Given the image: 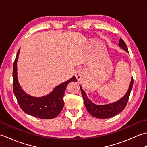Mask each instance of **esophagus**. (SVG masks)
I'll return each mask as SVG.
<instances>
[{
  "label": "esophagus",
  "mask_w": 147,
  "mask_h": 147,
  "mask_svg": "<svg viewBox=\"0 0 147 147\" xmlns=\"http://www.w3.org/2000/svg\"><path fill=\"white\" fill-rule=\"evenodd\" d=\"M82 75H83V71L82 69H78L76 71L75 76L76 78V79L78 80V81L81 80V79L82 78Z\"/></svg>",
  "instance_id": "34e87169"
}]
</instances>
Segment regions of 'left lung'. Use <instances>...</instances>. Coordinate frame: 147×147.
Returning <instances> with one entry per match:
<instances>
[{
    "mask_svg": "<svg viewBox=\"0 0 147 147\" xmlns=\"http://www.w3.org/2000/svg\"><path fill=\"white\" fill-rule=\"evenodd\" d=\"M119 46L121 47V48H123L124 51L128 52V50H127L126 43L122 38H120L119 42ZM133 78H132L131 81L130 82L129 89L127 90L126 95H124L123 98H121L120 100H119L118 101L114 103L102 105H96L92 103L88 99V98L87 97L86 93L83 91L80 85V87L81 89V92H82V96L84 100V103H85V107L89 113L95 117L106 119L113 117L114 115H117L126 107L127 101H128V99L129 97L131 91L133 88Z\"/></svg>",
    "mask_w": 147,
    "mask_h": 147,
    "instance_id": "left-lung-1",
    "label": "left lung"
}]
</instances>
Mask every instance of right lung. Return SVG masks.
I'll use <instances>...</instances> for the list:
<instances>
[{
	"label": "right lung",
	"mask_w": 147,
	"mask_h": 147,
	"mask_svg": "<svg viewBox=\"0 0 147 147\" xmlns=\"http://www.w3.org/2000/svg\"><path fill=\"white\" fill-rule=\"evenodd\" d=\"M20 49L14 62L12 77L14 93L21 109L25 113L40 119H49L57 116L64 107L63 96L66 86L71 82H77L75 76L56 86L50 94L45 96L34 97L30 96L23 91L18 81L17 61Z\"/></svg>",
	"instance_id": "1"
}]
</instances>
